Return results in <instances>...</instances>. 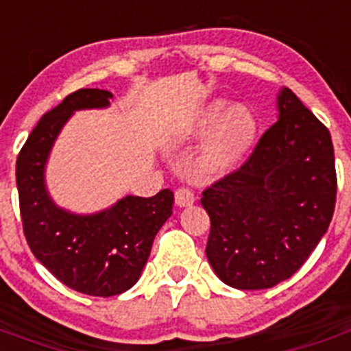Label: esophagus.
I'll list each match as a JSON object with an SVG mask.
<instances>
[{
  "instance_id": "esophagus-1",
  "label": "esophagus",
  "mask_w": 351,
  "mask_h": 351,
  "mask_svg": "<svg viewBox=\"0 0 351 351\" xmlns=\"http://www.w3.org/2000/svg\"><path fill=\"white\" fill-rule=\"evenodd\" d=\"M195 202V193L190 190V188H179L178 191H176V204H178L179 207H188L191 206V204Z\"/></svg>"
}]
</instances>
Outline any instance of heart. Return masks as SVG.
<instances>
[{
  "instance_id": "1",
  "label": "heart",
  "mask_w": 351,
  "mask_h": 351,
  "mask_svg": "<svg viewBox=\"0 0 351 351\" xmlns=\"http://www.w3.org/2000/svg\"><path fill=\"white\" fill-rule=\"evenodd\" d=\"M255 119L243 105L226 108L225 100H216L198 114L186 138L207 136L195 160L202 178H219L230 172L243 160L255 138Z\"/></svg>"
}]
</instances>
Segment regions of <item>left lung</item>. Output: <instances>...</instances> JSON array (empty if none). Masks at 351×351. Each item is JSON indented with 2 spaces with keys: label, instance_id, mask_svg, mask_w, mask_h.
I'll return each mask as SVG.
<instances>
[{
  "label": "left lung",
  "instance_id": "left-lung-1",
  "mask_svg": "<svg viewBox=\"0 0 351 351\" xmlns=\"http://www.w3.org/2000/svg\"><path fill=\"white\" fill-rule=\"evenodd\" d=\"M336 191L330 133L283 88L278 121L246 163L202 193L210 267L239 290H263L291 278L327 232Z\"/></svg>",
  "mask_w": 351,
  "mask_h": 351
}]
</instances>
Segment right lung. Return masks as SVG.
<instances>
[{
	"label": "right lung",
	"instance_id": "right-lung-1",
	"mask_svg": "<svg viewBox=\"0 0 351 351\" xmlns=\"http://www.w3.org/2000/svg\"><path fill=\"white\" fill-rule=\"evenodd\" d=\"M112 93L79 89L43 114L17 156L19 206L33 255L71 290L112 297L137 283L151 246L172 214L173 193L121 198L95 214H75L54 204L45 188V165L70 116L84 108H105Z\"/></svg>",
	"mask_w": 351,
	"mask_h": 351
}]
</instances>
